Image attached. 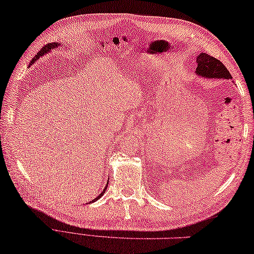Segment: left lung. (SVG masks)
Wrapping results in <instances>:
<instances>
[{"mask_svg":"<svg viewBox=\"0 0 254 254\" xmlns=\"http://www.w3.org/2000/svg\"><path fill=\"white\" fill-rule=\"evenodd\" d=\"M195 74L204 78H220L231 79L232 76L229 73L226 66L219 60L210 56L205 53H200L197 56V68Z\"/></svg>","mask_w":254,"mask_h":254,"instance_id":"left-lung-1","label":"left lung"}]
</instances>
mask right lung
<instances>
[{
	"label": "right lung",
	"mask_w": 254,
	"mask_h": 254,
	"mask_svg": "<svg viewBox=\"0 0 254 254\" xmlns=\"http://www.w3.org/2000/svg\"><path fill=\"white\" fill-rule=\"evenodd\" d=\"M60 45H61L60 43H50V44H46L44 47H42V50H41L40 52H38L37 54L35 55V57H34V59L32 60V62H31V64H30V65H32L33 63H34V62H35V61H37L38 59H40L41 56H43V55H44V54H46V53H49L51 50L55 49V47L60 46ZM30 65H28V66H30ZM107 186H108V184L106 185V187H105V188H104V190L102 191V192H100V194L98 195V197H96V198H95L94 200H92V201H89V203L95 202V201H96V200H98L99 198H102V195L105 193V191H106V189H107Z\"/></svg>",
	"instance_id": "1"
}]
</instances>
